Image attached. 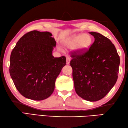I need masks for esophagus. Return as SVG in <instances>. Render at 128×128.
<instances>
[{
    "label": "esophagus",
    "instance_id": "34e87169",
    "mask_svg": "<svg viewBox=\"0 0 128 128\" xmlns=\"http://www.w3.org/2000/svg\"><path fill=\"white\" fill-rule=\"evenodd\" d=\"M70 58H69V56H67L66 58V64H69V63H70Z\"/></svg>",
    "mask_w": 128,
    "mask_h": 128
}]
</instances>
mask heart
Masks as SVG:
<instances>
[{
    "instance_id": "heart-1",
    "label": "heart",
    "mask_w": 128,
    "mask_h": 128,
    "mask_svg": "<svg viewBox=\"0 0 128 128\" xmlns=\"http://www.w3.org/2000/svg\"><path fill=\"white\" fill-rule=\"evenodd\" d=\"M92 37L88 34H79L69 38L63 44L67 48H74L77 52L82 53L89 48L92 43Z\"/></svg>"
}]
</instances>
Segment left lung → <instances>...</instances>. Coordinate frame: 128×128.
<instances>
[{
  "instance_id": "obj_1",
  "label": "left lung",
  "mask_w": 128,
  "mask_h": 128,
  "mask_svg": "<svg viewBox=\"0 0 128 128\" xmlns=\"http://www.w3.org/2000/svg\"><path fill=\"white\" fill-rule=\"evenodd\" d=\"M89 33L94 36V43L84 52H73L70 65L77 95L95 102L103 98L116 84L120 60L109 39L96 32Z\"/></svg>"
}]
</instances>
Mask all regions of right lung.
I'll return each mask as SVG.
<instances>
[{
  "label": "right lung",
  "mask_w": 128,
  "mask_h": 128,
  "mask_svg": "<svg viewBox=\"0 0 128 128\" xmlns=\"http://www.w3.org/2000/svg\"><path fill=\"white\" fill-rule=\"evenodd\" d=\"M48 32L33 30L24 35L13 49L10 73L17 90L25 98L42 100L54 92L56 78L66 58H55L56 41Z\"/></svg>",
  "instance_id": "obj_1"
}]
</instances>
